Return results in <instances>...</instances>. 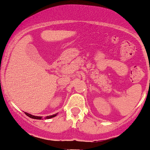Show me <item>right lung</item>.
<instances>
[{
    "instance_id": "add662e5",
    "label": "right lung",
    "mask_w": 150,
    "mask_h": 150,
    "mask_svg": "<svg viewBox=\"0 0 150 150\" xmlns=\"http://www.w3.org/2000/svg\"><path fill=\"white\" fill-rule=\"evenodd\" d=\"M25 115H28V117H31V118H33V119H38V120H41V119H42V117H41V116H35V115H31V114H29V113H28V112H25ZM57 115V113L54 114V115H52L47 116V117H45V119H50V118H52V117H55V116H56Z\"/></svg>"
}]
</instances>
